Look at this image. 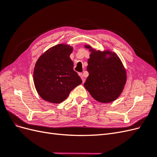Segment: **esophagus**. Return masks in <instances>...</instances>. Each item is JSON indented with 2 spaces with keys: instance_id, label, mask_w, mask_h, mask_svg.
<instances>
[{
  "instance_id": "obj_1",
  "label": "esophagus",
  "mask_w": 157,
  "mask_h": 157,
  "mask_svg": "<svg viewBox=\"0 0 157 157\" xmlns=\"http://www.w3.org/2000/svg\"><path fill=\"white\" fill-rule=\"evenodd\" d=\"M79 75H80V78H82V82L84 83V81H85V79H84V77H83V75H82V73H79Z\"/></svg>"
}]
</instances>
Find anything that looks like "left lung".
Returning a JSON list of instances; mask_svg holds the SVG:
<instances>
[{"mask_svg": "<svg viewBox=\"0 0 157 157\" xmlns=\"http://www.w3.org/2000/svg\"><path fill=\"white\" fill-rule=\"evenodd\" d=\"M84 48L91 52L88 59L87 77L84 88L96 101L107 103L121 96L126 83L127 73L119 57L110 50H96L91 46Z\"/></svg>", "mask_w": 157, "mask_h": 157, "instance_id": "1", "label": "left lung"}]
</instances>
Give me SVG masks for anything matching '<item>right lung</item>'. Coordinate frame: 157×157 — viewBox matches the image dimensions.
<instances>
[{"label": "right lung", "instance_id": "1", "mask_svg": "<svg viewBox=\"0 0 157 157\" xmlns=\"http://www.w3.org/2000/svg\"><path fill=\"white\" fill-rule=\"evenodd\" d=\"M73 46L59 44L51 47L37 59L33 71V81L38 94L44 100L59 103L82 81L73 70L70 55Z\"/></svg>", "mask_w": 157, "mask_h": 157}]
</instances>
